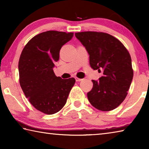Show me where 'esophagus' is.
<instances>
[{
    "instance_id": "1",
    "label": "esophagus",
    "mask_w": 149,
    "mask_h": 149,
    "mask_svg": "<svg viewBox=\"0 0 149 149\" xmlns=\"http://www.w3.org/2000/svg\"><path fill=\"white\" fill-rule=\"evenodd\" d=\"M75 79L76 80V81H80L82 80V79H80V78H78V77H75Z\"/></svg>"
}]
</instances>
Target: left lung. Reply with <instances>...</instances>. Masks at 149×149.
Returning <instances> with one entry per match:
<instances>
[{
    "label": "left lung",
    "instance_id": "1",
    "mask_svg": "<svg viewBox=\"0 0 149 149\" xmlns=\"http://www.w3.org/2000/svg\"><path fill=\"white\" fill-rule=\"evenodd\" d=\"M75 35L89 54L91 67L103 70V76L92 80L88 100L99 110L115 109L125 99L133 79L129 52L119 40L106 33L84 31Z\"/></svg>",
    "mask_w": 149,
    "mask_h": 149
}]
</instances>
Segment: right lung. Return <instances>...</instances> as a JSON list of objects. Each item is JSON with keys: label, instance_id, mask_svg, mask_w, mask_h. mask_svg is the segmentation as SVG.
<instances>
[{"label": "right lung", "instance_id": "add662e5", "mask_svg": "<svg viewBox=\"0 0 149 149\" xmlns=\"http://www.w3.org/2000/svg\"><path fill=\"white\" fill-rule=\"evenodd\" d=\"M74 33L47 31L33 37L20 55L19 84L31 104L47 114L64 107L74 86V77H57L53 71L62 47L72 39Z\"/></svg>", "mask_w": 149, "mask_h": 149}]
</instances>
